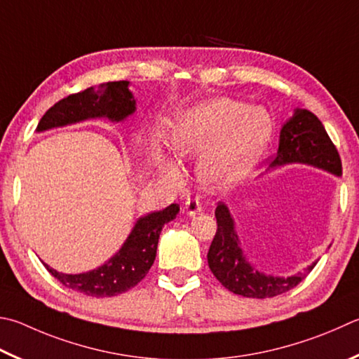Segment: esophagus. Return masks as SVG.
I'll return each mask as SVG.
<instances>
[{
  "mask_svg": "<svg viewBox=\"0 0 359 359\" xmlns=\"http://www.w3.org/2000/svg\"><path fill=\"white\" fill-rule=\"evenodd\" d=\"M184 208L190 217H194V215H198L202 210V205L198 199H187Z\"/></svg>",
  "mask_w": 359,
  "mask_h": 359,
  "instance_id": "34e87169",
  "label": "esophagus"
}]
</instances>
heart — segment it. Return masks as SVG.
Instances as JSON below:
<instances>
[{
	"instance_id": "b5f03b06",
	"label": "heart",
	"mask_w": 359,
	"mask_h": 359,
	"mask_svg": "<svg viewBox=\"0 0 359 359\" xmlns=\"http://www.w3.org/2000/svg\"><path fill=\"white\" fill-rule=\"evenodd\" d=\"M270 114L245 102L217 97L180 113L171 132L179 158L203 152L196 172L208 190H223L251 171L269 146Z\"/></svg>"
}]
</instances>
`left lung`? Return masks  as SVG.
Listing matches in <instances>:
<instances>
[{
	"mask_svg": "<svg viewBox=\"0 0 359 359\" xmlns=\"http://www.w3.org/2000/svg\"><path fill=\"white\" fill-rule=\"evenodd\" d=\"M289 163H304L331 174H342V163L336 146L330 140L323 123L308 109L297 108L295 114L284 123L279 135L278 151L271 158L270 166H283ZM215 217L218 229L207 254L208 266L215 278L237 295L248 298L281 295L297 287L317 264L316 260L308 269L287 278L265 275L246 260L231 212L223 202H218Z\"/></svg>",
	"mask_w": 359,
	"mask_h": 359,
	"instance_id": "obj_1",
	"label": "left lung"
}]
</instances>
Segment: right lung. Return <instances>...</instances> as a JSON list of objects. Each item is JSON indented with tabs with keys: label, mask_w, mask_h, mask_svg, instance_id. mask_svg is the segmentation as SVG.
Returning a JSON list of instances; mask_svg holds the SVG:
<instances>
[{
	"label": "right lung",
	"mask_w": 359,
	"mask_h": 359,
	"mask_svg": "<svg viewBox=\"0 0 359 359\" xmlns=\"http://www.w3.org/2000/svg\"><path fill=\"white\" fill-rule=\"evenodd\" d=\"M128 84V81H109L66 97L55 103L42 116L37 132L95 119V117H107L113 122L123 121L136 109V100L130 93ZM179 210V204H171L165 210L141 217L135 223L119 252H116L99 269L80 275L60 273L47 264H43L45 269L67 289L84 295L97 298L119 295L135 287L151 270L157 256V245L163 226L172 221Z\"/></svg>",
	"instance_id": "add662e5"
}]
</instances>
